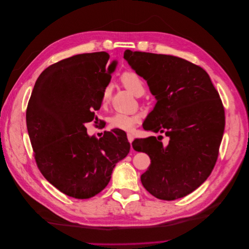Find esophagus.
I'll list each match as a JSON object with an SVG mask.
<instances>
[{
	"mask_svg": "<svg viewBox=\"0 0 249 249\" xmlns=\"http://www.w3.org/2000/svg\"><path fill=\"white\" fill-rule=\"evenodd\" d=\"M127 140H128L129 143L132 144V142L134 141V136L132 134H127Z\"/></svg>",
	"mask_w": 249,
	"mask_h": 249,
	"instance_id": "obj_1",
	"label": "esophagus"
}]
</instances>
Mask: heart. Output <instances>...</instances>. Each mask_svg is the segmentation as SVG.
<instances>
[{
	"label": "heart",
	"instance_id": "1",
	"mask_svg": "<svg viewBox=\"0 0 249 249\" xmlns=\"http://www.w3.org/2000/svg\"><path fill=\"white\" fill-rule=\"evenodd\" d=\"M121 83L131 91L136 96H141L145 93V84L141 77L133 71H125L120 77ZM111 98V87L109 85L105 86L101 93V105L105 106L110 101ZM140 122V116L138 114H127L124 112H118L109 117L108 123L111 128L122 129L124 132H129Z\"/></svg>",
	"mask_w": 249,
	"mask_h": 249
}]
</instances>
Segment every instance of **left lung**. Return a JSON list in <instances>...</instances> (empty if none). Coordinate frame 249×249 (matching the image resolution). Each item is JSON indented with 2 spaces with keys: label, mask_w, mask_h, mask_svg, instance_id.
<instances>
[{
  "label": "left lung",
  "mask_w": 249,
  "mask_h": 249,
  "mask_svg": "<svg viewBox=\"0 0 249 249\" xmlns=\"http://www.w3.org/2000/svg\"><path fill=\"white\" fill-rule=\"evenodd\" d=\"M124 57L157 99L143 127L169 137L166 147L159 142L162 136L133 142L151 159L142 184L159 199L183 197L208 178L217 162L225 127L219 93L203 68L183 58L129 50Z\"/></svg>",
  "instance_id": "1"
}]
</instances>
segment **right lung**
Wrapping results in <instances>:
<instances>
[{"label": "right lung", "mask_w": 249, "mask_h": 249, "mask_svg": "<svg viewBox=\"0 0 249 249\" xmlns=\"http://www.w3.org/2000/svg\"><path fill=\"white\" fill-rule=\"evenodd\" d=\"M105 52L82 53L47 67L39 75L26 109V124L35 162L46 180L79 199L98 195L108 184L115 164L129 152L122 129L87 135L96 123L101 93L115 62Z\"/></svg>", "instance_id": "right-lung-1"}]
</instances>
